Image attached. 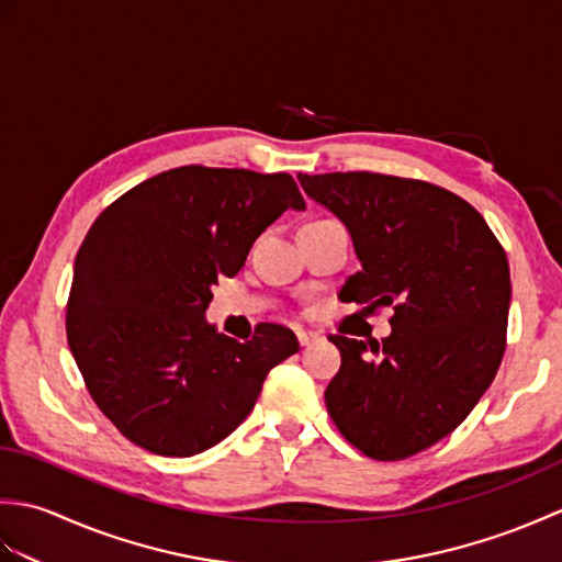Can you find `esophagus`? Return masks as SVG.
Wrapping results in <instances>:
<instances>
[{
	"instance_id": "esophagus-1",
	"label": "esophagus",
	"mask_w": 562,
	"mask_h": 562,
	"mask_svg": "<svg viewBox=\"0 0 562 562\" xmlns=\"http://www.w3.org/2000/svg\"><path fill=\"white\" fill-rule=\"evenodd\" d=\"M321 336H318V333H314V330H296V340H300V345H302V348H306V345H314L316 340H318Z\"/></svg>"
}]
</instances>
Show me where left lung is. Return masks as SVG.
I'll return each instance as SVG.
<instances>
[{
  "label": "left lung",
  "mask_w": 562,
  "mask_h": 562,
  "mask_svg": "<svg viewBox=\"0 0 562 562\" xmlns=\"http://www.w3.org/2000/svg\"><path fill=\"white\" fill-rule=\"evenodd\" d=\"M304 193L348 226L362 268L342 302L391 306V336H330L340 369L326 405L369 459L398 461L457 429L505 355L509 262L479 210L413 178L300 173Z\"/></svg>",
  "instance_id": "1"
}]
</instances>
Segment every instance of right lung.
<instances>
[{
	"label": "right lung",
	"instance_id": "add662e5",
	"mask_svg": "<svg viewBox=\"0 0 562 562\" xmlns=\"http://www.w3.org/2000/svg\"><path fill=\"white\" fill-rule=\"evenodd\" d=\"M306 210L290 173L181 166L127 190L83 238L67 342L103 415L159 457H193L254 411L268 372L300 350L260 324L236 342L205 312L282 212Z\"/></svg>",
	"mask_w": 562,
	"mask_h": 562
}]
</instances>
